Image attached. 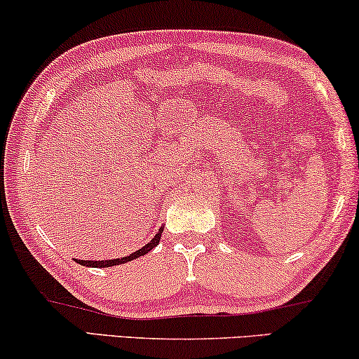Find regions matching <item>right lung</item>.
I'll use <instances>...</instances> for the list:
<instances>
[{"label": "right lung", "mask_w": 359, "mask_h": 359, "mask_svg": "<svg viewBox=\"0 0 359 359\" xmlns=\"http://www.w3.org/2000/svg\"><path fill=\"white\" fill-rule=\"evenodd\" d=\"M161 232H163V229H160L158 232H156V235H155L154 238H151L150 243H147L145 247H142L140 250H137V252L129 255V257L116 258V259H102V262H93V259H88V262H85V259H76V263L83 264V266H91V268H107V266H116V264H122V263L132 262V259H135V258H139V257H144L145 253L151 252V250H154L156 245L160 243Z\"/></svg>", "instance_id": "right-lung-1"}]
</instances>
